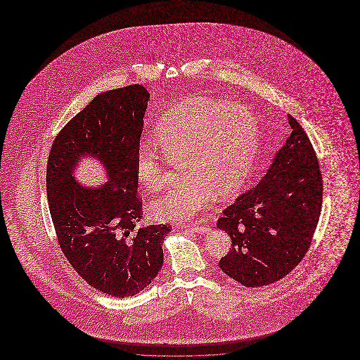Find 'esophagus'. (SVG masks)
Segmentation results:
<instances>
[{"label": "esophagus", "mask_w": 360, "mask_h": 360, "mask_svg": "<svg viewBox=\"0 0 360 360\" xmlns=\"http://www.w3.org/2000/svg\"><path fill=\"white\" fill-rule=\"evenodd\" d=\"M188 226H190L191 231H194L197 233H205V232L209 231V225L202 223V221H195V223L190 224Z\"/></svg>", "instance_id": "obj_1"}]
</instances>
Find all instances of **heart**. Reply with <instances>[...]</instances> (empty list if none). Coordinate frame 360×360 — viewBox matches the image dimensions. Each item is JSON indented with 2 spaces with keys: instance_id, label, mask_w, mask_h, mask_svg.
<instances>
[{
  "instance_id": "1",
  "label": "heart",
  "mask_w": 360,
  "mask_h": 360,
  "mask_svg": "<svg viewBox=\"0 0 360 360\" xmlns=\"http://www.w3.org/2000/svg\"><path fill=\"white\" fill-rule=\"evenodd\" d=\"M159 154L151 146H139L135 172L148 190L167 184L169 166L182 165L186 178L158 198L155 216L166 221H188L209 205L216 194L229 197L239 190L257 151L255 113L243 103L195 97L172 108L155 125Z\"/></svg>"
}]
</instances>
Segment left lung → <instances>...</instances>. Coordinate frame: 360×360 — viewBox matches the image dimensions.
I'll use <instances>...</instances> for the list:
<instances>
[{"label": "left lung", "mask_w": 360, "mask_h": 360, "mask_svg": "<svg viewBox=\"0 0 360 360\" xmlns=\"http://www.w3.org/2000/svg\"><path fill=\"white\" fill-rule=\"evenodd\" d=\"M291 134L257 186L225 207L217 226L232 244L219 264L247 288L282 279L304 259L323 205V176L307 132L288 116Z\"/></svg>", "instance_id": "left-lung-1"}]
</instances>
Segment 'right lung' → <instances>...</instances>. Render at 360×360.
Segmentation results:
<instances>
[{
    "label": "right lung",
    "mask_w": 360,
    "mask_h": 360,
    "mask_svg": "<svg viewBox=\"0 0 360 360\" xmlns=\"http://www.w3.org/2000/svg\"><path fill=\"white\" fill-rule=\"evenodd\" d=\"M150 93L143 85L94 97L55 137L47 197L56 239L72 269L94 289L124 298L144 290L163 266L169 224L140 226L135 159ZM84 154L100 158L110 181L89 189L72 178Z\"/></svg>",
    "instance_id": "obj_1"
}]
</instances>
